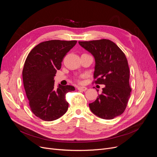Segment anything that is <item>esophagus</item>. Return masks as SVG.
Instances as JSON below:
<instances>
[{
  "label": "esophagus",
  "instance_id": "34e87169",
  "mask_svg": "<svg viewBox=\"0 0 157 157\" xmlns=\"http://www.w3.org/2000/svg\"><path fill=\"white\" fill-rule=\"evenodd\" d=\"M78 90H79V91H81V92H85L87 90V88L85 87V86H78Z\"/></svg>",
  "mask_w": 157,
  "mask_h": 157
}]
</instances>
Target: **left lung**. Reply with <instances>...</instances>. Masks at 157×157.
Here are the masks:
<instances>
[{
  "label": "left lung",
  "instance_id": "1",
  "mask_svg": "<svg viewBox=\"0 0 157 157\" xmlns=\"http://www.w3.org/2000/svg\"><path fill=\"white\" fill-rule=\"evenodd\" d=\"M78 43L94 57L95 83L105 85L102 94L94 102L89 104L90 110L98 117L105 120L120 116L126 108L132 90L125 55L109 39Z\"/></svg>",
  "mask_w": 157,
  "mask_h": 157
}]
</instances>
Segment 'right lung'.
I'll return each instance as SVG.
<instances>
[{"instance_id":"obj_1","label":"right lung","mask_w":157,"mask_h":157,"mask_svg":"<svg viewBox=\"0 0 157 157\" xmlns=\"http://www.w3.org/2000/svg\"><path fill=\"white\" fill-rule=\"evenodd\" d=\"M76 40H51L33 48L25 62L23 81L30 109L44 121H53L67 112L69 103L65 95L75 90L71 85L55 86L54 77L61 68L65 55Z\"/></svg>"}]
</instances>
